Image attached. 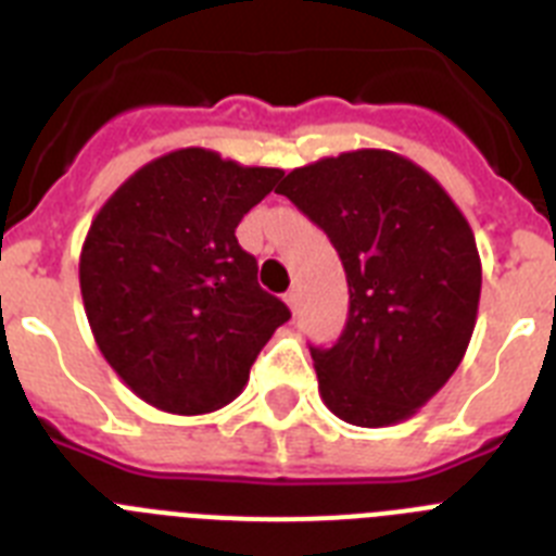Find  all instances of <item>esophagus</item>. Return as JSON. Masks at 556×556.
Masks as SVG:
<instances>
[{"instance_id": "1", "label": "esophagus", "mask_w": 556, "mask_h": 556, "mask_svg": "<svg viewBox=\"0 0 556 556\" xmlns=\"http://www.w3.org/2000/svg\"><path fill=\"white\" fill-rule=\"evenodd\" d=\"M285 302H288V307H291L293 316H296L299 307H302V291H299V288L288 291V293H285Z\"/></svg>"}]
</instances>
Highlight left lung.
Wrapping results in <instances>:
<instances>
[{"label": "left lung", "instance_id": "1", "mask_svg": "<svg viewBox=\"0 0 556 556\" xmlns=\"http://www.w3.org/2000/svg\"><path fill=\"white\" fill-rule=\"evenodd\" d=\"M277 192L325 229L350 285L341 338L311 346L318 394L350 425L403 422L470 344L481 296L470 224L431 173L378 148L296 167Z\"/></svg>", "mask_w": 556, "mask_h": 556}]
</instances>
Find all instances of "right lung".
<instances>
[{
    "mask_svg": "<svg viewBox=\"0 0 556 556\" xmlns=\"http://www.w3.org/2000/svg\"><path fill=\"white\" fill-rule=\"evenodd\" d=\"M279 178V167L181 148L125 178L91 220L80 251L86 318L111 369L159 412L224 408L291 318L235 238Z\"/></svg>",
    "mask_w": 556,
    "mask_h": 556,
    "instance_id": "add662e5",
    "label": "right lung"
}]
</instances>
